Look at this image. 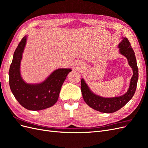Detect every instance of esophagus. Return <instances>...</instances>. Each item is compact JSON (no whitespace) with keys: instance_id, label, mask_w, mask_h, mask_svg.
I'll return each instance as SVG.
<instances>
[{"instance_id":"obj_1","label":"esophagus","mask_w":148,"mask_h":148,"mask_svg":"<svg viewBox=\"0 0 148 148\" xmlns=\"http://www.w3.org/2000/svg\"><path fill=\"white\" fill-rule=\"evenodd\" d=\"M77 69H79V68H82V67L83 66V64H82V62H78L77 64Z\"/></svg>"}]
</instances>
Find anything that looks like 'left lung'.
Listing matches in <instances>:
<instances>
[{
	"instance_id": "obj_1",
	"label": "left lung",
	"mask_w": 148,
	"mask_h": 148,
	"mask_svg": "<svg viewBox=\"0 0 148 148\" xmlns=\"http://www.w3.org/2000/svg\"><path fill=\"white\" fill-rule=\"evenodd\" d=\"M119 52L128 60V64L133 70V75L130 80V84L127 92L125 95L115 97L105 98L94 94L84 80L82 78L81 82V90L83 99L91 108L103 113H112L120 109L133 97L136 89L138 79V68L133 49L130 42L127 38H123V40L119 44Z\"/></svg>"
}]
</instances>
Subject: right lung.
I'll use <instances>...</instances> for the list:
<instances>
[{"mask_svg":"<svg viewBox=\"0 0 148 148\" xmlns=\"http://www.w3.org/2000/svg\"><path fill=\"white\" fill-rule=\"evenodd\" d=\"M26 36L18 45L13 57L9 72V84L13 96L25 109L40 110L54 105L70 69H59L53 71L43 82L39 84L25 83L20 75V62L26 45Z\"/></svg>","mask_w":148,"mask_h":148,"instance_id":"right-lung-1","label":"right lung"}]
</instances>
